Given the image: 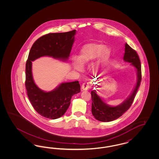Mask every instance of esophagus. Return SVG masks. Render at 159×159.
I'll return each mask as SVG.
<instances>
[{"instance_id": "1", "label": "esophagus", "mask_w": 159, "mask_h": 159, "mask_svg": "<svg viewBox=\"0 0 159 159\" xmlns=\"http://www.w3.org/2000/svg\"><path fill=\"white\" fill-rule=\"evenodd\" d=\"M89 84L88 82H84L82 84V89L83 91H86L89 89Z\"/></svg>"}]
</instances>
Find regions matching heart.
<instances>
[{
	"mask_svg": "<svg viewBox=\"0 0 159 159\" xmlns=\"http://www.w3.org/2000/svg\"><path fill=\"white\" fill-rule=\"evenodd\" d=\"M111 50L108 47L99 43H90L84 46L82 48L79 60L73 61V67L77 71H81L82 66L86 65L88 62L95 59L99 55L100 60L102 61H106L110 56Z\"/></svg>",
	"mask_w": 159,
	"mask_h": 159,
	"instance_id": "b5f03b06",
	"label": "heart"
}]
</instances>
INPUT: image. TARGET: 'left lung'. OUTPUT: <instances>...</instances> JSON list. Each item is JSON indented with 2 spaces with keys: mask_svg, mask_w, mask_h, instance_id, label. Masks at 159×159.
Masks as SVG:
<instances>
[{
  "mask_svg": "<svg viewBox=\"0 0 159 159\" xmlns=\"http://www.w3.org/2000/svg\"><path fill=\"white\" fill-rule=\"evenodd\" d=\"M123 60L126 62L131 63V65L136 69L137 82L135 87L128 98L121 104L115 107L107 104L97 95L95 90L91 91L92 113L99 121L108 122L118 119L130 108L135 97L141 81V66L139 58L136 51L126 43H125Z\"/></svg>",
  "mask_w": 159,
  "mask_h": 159,
  "instance_id": "8db88e82",
  "label": "left lung"
}]
</instances>
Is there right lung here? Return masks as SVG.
Here are the masks:
<instances>
[{
  "instance_id": "obj_1",
  "label": "right lung",
  "mask_w": 159,
  "mask_h": 159,
  "mask_svg": "<svg viewBox=\"0 0 159 159\" xmlns=\"http://www.w3.org/2000/svg\"><path fill=\"white\" fill-rule=\"evenodd\" d=\"M76 31L49 33L33 43L25 64V82L27 95L31 104L42 116L56 119L63 116L68 109L73 95L80 92L79 81L61 83L53 91L45 92L35 84L32 76V61L48 56L66 61L75 42Z\"/></svg>"
}]
</instances>
